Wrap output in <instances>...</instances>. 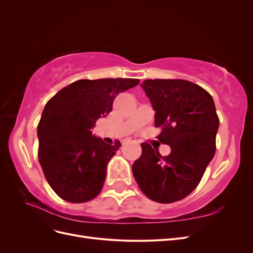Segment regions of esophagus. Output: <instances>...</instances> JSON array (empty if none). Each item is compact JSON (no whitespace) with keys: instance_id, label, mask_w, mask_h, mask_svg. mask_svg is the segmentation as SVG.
Here are the masks:
<instances>
[{"instance_id":"esophagus-1","label":"esophagus","mask_w":253,"mask_h":253,"mask_svg":"<svg viewBox=\"0 0 253 253\" xmlns=\"http://www.w3.org/2000/svg\"><path fill=\"white\" fill-rule=\"evenodd\" d=\"M125 141H126V140H124V142H125ZM129 141H132V142H137L135 139H129Z\"/></svg>"}]
</instances>
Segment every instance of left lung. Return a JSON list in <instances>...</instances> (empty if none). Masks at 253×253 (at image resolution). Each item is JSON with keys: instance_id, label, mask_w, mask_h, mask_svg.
<instances>
[{"instance_id": "1", "label": "left lung", "mask_w": 253, "mask_h": 253, "mask_svg": "<svg viewBox=\"0 0 253 253\" xmlns=\"http://www.w3.org/2000/svg\"><path fill=\"white\" fill-rule=\"evenodd\" d=\"M140 86L155 111L157 138L170 145L162 156L147 142L132 172L150 200L170 204L188 196L200 183L215 154L219 126L212 96L197 84L181 79H148Z\"/></svg>"}]
</instances>
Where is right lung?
<instances>
[{
    "label": "right lung",
    "instance_id": "1",
    "mask_svg": "<svg viewBox=\"0 0 253 253\" xmlns=\"http://www.w3.org/2000/svg\"><path fill=\"white\" fill-rule=\"evenodd\" d=\"M138 79H82L71 83L45 105L39 125L38 158L51 189L70 203H85L103 187L106 166L120 148L91 133L116 96L136 86Z\"/></svg>",
    "mask_w": 253,
    "mask_h": 253
}]
</instances>
